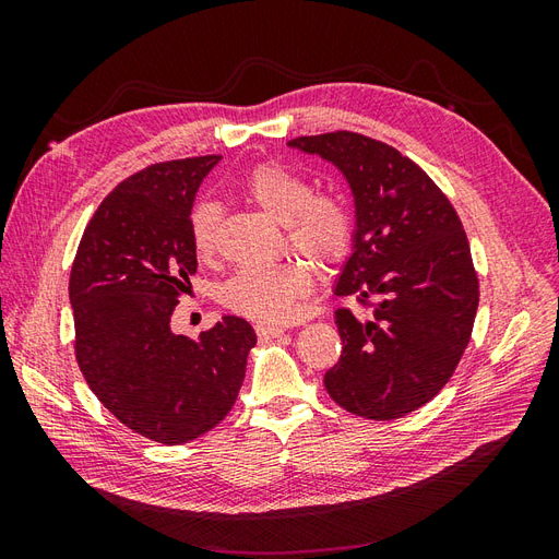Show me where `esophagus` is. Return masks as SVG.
I'll list each match as a JSON object with an SVG mask.
<instances>
[{
  "label": "esophagus",
  "mask_w": 559,
  "mask_h": 559,
  "mask_svg": "<svg viewBox=\"0 0 559 559\" xmlns=\"http://www.w3.org/2000/svg\"><path fill=\"white\" fill-rule=\"evenodd\" d=\"M284 331H286L284 326H275V324H259L257 326V335L261 337V341H270V337H277Z\"/></svg>",
  "instance_id": "34e87169"
}]
</instances>
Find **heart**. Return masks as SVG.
Here are the masks:
<instances>
[{"mask_svg": "<svg viewBox=\"0 0 559 559\" xmlns=\"http://www.w3.org/2000/svg\"><path fill=\"white\" fill-rule=\"evenodd\" d=\"M242 189L261 210L286 224L289 240L317 261L343 259L354 222L345 202L333 195L314 193V186L284 165H261ZM218 207L214 202H198L189 218L191 242L198 257H210L216 245ZM312 286L310 267L302 261H282L267 265H245L224 286V302L257 321H286L296 300Z\"/></svg>", "mask_w": 559, "mask_h": 559, "instance_id": "b5f03b06", "label": "heart"}]
</instances>
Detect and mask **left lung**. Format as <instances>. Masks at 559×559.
<instances>
[{
	"label": "left lung",
	"mask_w": 559,
	"mask_h": 559,
	"mask_svg": "<svg viewBox=\"0 0 559 559\" xmlns=\"http://www.w3.org/2000/svg\"><path fill=\"white\" fill-rule=\"evenodd\" d=\"M286 144L345 177L354 233L333 294L373 306L370 319L335 312L343 357L326 370V392L366 419L408 415L445 386L476 319L478 277L460 216L394 146L345 130Z\"/></svg>",
	"instance_id": "1"
}]
</instances>
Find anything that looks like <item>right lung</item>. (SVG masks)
I'll return each instance as SVG.
<instances>
[{"instance_id":"obj_1","label":"right lung","mask_w":559,"mask_h":559,"mask_svg":"<svg viewBox=\"0 0 559 559\" xmlns=\"http://www.w3.org/2000/svg\"><path fill=\"white\" fill-rule=\"evenodd\" d=\"M218 160L156 163L118 183L93 214L72 265L83 378L116 419L163 445L195 441L230 413L257 345L249 321L233 314L195 337L170 326L198 270L193 200Z\"/></svg>"}]
</instances>
